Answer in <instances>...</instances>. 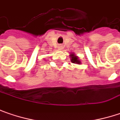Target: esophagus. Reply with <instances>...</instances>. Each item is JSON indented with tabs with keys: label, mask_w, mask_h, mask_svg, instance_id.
Listing matches in <instances>:
<instances>
[{
	"label": "esophagus",
	"mask_w": 120,
	"mask_h": 120,
	"mask_svg": "<svg viewBox=\"0 0 120 120\" xmlns=\"http://www.w3.org/2000/svg\"><path fill=\"white\" fill-rule=\"evenodd\" d=\"M59 48H60V49H62V48H63V46H62V45H59Z\"/></svg>",
	"instance_id": "esophagus-1"
}]
</instances>
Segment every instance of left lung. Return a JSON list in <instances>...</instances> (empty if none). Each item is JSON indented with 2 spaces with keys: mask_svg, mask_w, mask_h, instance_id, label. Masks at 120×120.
<instances>
[{
  "mask_svg": "<svg viewBox=\"0 0 120 120\" xmlns=\"http://www.w3.org/2000/svg\"><path fill=\"white\" fill-rule=\"evenodd\" d=\"M70 57V61L72 62V63H75V64H81V62L79 56H76L75 53H71L69 56Z\"/></svg>",
  "mask_w": 120,
  "mask_h": 120,
  "instance_id": "8db88e82",
  "label": "left lung"
}]
</instances>
